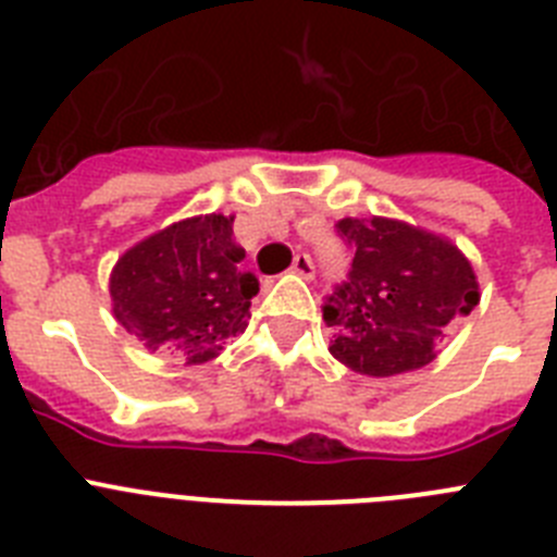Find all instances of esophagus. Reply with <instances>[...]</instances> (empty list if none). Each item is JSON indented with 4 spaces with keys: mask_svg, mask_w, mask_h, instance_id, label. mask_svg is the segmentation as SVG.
Returning a JSON list of instances; mask_svg holds the SVG:
<instances>
[{
    "mask_svg": "<svg viewBox=\"0 0 557 557\" xmlns=\"http://www.w3.org/2000/svg\"><path fill=\"white\" fill-rule=\"evenodd\" d=\"M293 273L295 275H301V278H312L314 275V264H312V259H309L307 253H298L293 259Z\"/></svg>",
    "mask_w": 557,
    "mask_h": 557,
    "instance_id": "esophagus-1",
    "label": "esophagus"
}]
</instances>
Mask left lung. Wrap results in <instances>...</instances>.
<instances>
[{
    "label": "left lung",
    "mask_w": 557,
    "mask_h": 557,
    "mask_svg": "<svg viewBox=\"0 0 557 557\" xmlns=\"http://www.w3.org/2000/svg\"><path fill=\"white\" fill-rule=\"evenodd\" d=\"M354 248L348 282L329 295V351L362 376L418 371L437 357L451 321L480 304L471 262L451 239L393 218H343Z\"/></svg>",
    "instance_id": "left-lung-1"
}]
</instances>
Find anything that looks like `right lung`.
I'll list each match as a JSON object with an SVG mask.
<instances>
[{
    "label": "right lung",
    "mask_w": 557,
    "mask_h": 557,
    "mask_svg": "<svg viewBox=\"0 0 557 557\" xmlns=\"http://www.w3.org/2000/svg\"><path fill=\"white\" fill-rule=\"evenodd\" d=\"M243 259L234 218L178 220L116 259L108 278L113 318L150 351L203 366L248 329L259 278L243 270Z\"/></svg>",
    "instance_id": "right-lung-1"
}]
</instances>
